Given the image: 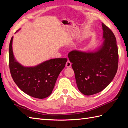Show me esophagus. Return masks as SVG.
<instances>
[{"label":"esophagus","instance_id":"34e87169","mask_svg":"<svg viewBox=\"0 0 128 128\" xmlns=\"http://www.w3.org/2000/svg\"><path fill=\"white\" fill-rule=\"evenodd\" d=\"M71 66H72L71 62L69 61L67 62L66 63V67H67V68H70Z\"/></svg>","mask_w":128,"mask_h":128}]
</instances>
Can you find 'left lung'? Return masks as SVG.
<instances>
[{
	"instance_id": "8db88e82",
	"label": "left lung",
	"mask_w": 128,
	"mask_h": 128,
	"mask_svg": "<svg viewBox=\"0 0 128 128\" xmlns=\"http://www.w3.org/2000/svg\"><path fill=\"white\" fill-rule=\"evenodd\" d=\"M104 42L92 51L73 50L68 56L75 73L76 85L86 96L101 92L117 73L119 54L116 39L108 27L102 24Z\"/></svg>"
}]
</instances>
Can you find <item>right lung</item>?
<instances>
[{
    "label": "right lung",
    "instance_id": "right-lung-1",
    "mask_svg": "<svg viewBox=\"0 0 128 128\" xmlns=\"http://www.w3.org/2000/svg\"><path fill=\"white\" fill-rule=\"evenodd\" d=\"M13 40V37L9 44V62L13 80L20 90L30 96L39 99L48 97L68 59H53L34 66H23L14 56Z\"/></svg>",
    "mask_w": 128,
    "mask_h": 128
}]
</instances>
